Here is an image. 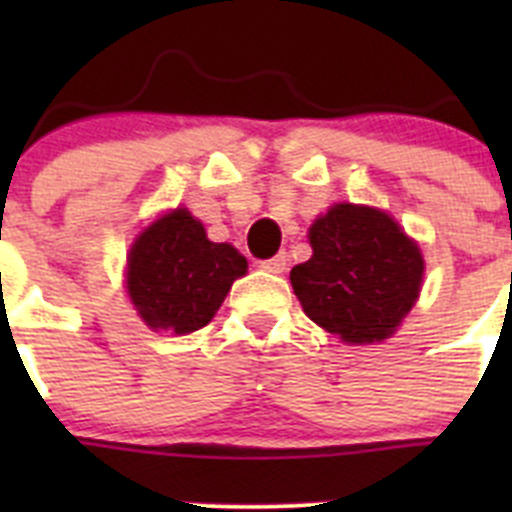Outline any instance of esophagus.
Wrapping results in <instances>:
<instances>
[{"label": "esophagus", "mask_w": 512, "mask_h": 512, "mask_svg": "<svg viewBox=\"0 0 512 512\" xmlns=\"http://www.w3.org/2000/svg\"><path fill=\"white\" fill-rule=\"evenodd\" d=\"M287 253H277V256H271V259L261 261V269L269 271V274H282L284 269H287Z\"/></svg>", "instance_id": "esophagus-1"}]
</instances>
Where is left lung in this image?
Listing matches in <instances>:
<instances>
[{
  "instance_id": "1",
  "label": "left lung",
  "mask_w": 512,
  "mask_h": 512,
  "mask_svg": "<svg viewBox=\"0 0 512 512\" xmlns=\"http://www.w3.org/2000/svg\"><path fill=\"white\" fill-rule=\"evenodd\" d=\"M312 256L289 271L307 318L346 343L384 341L415 305L423 256L387 212L336 205L310 228Z\"/></svg>"
}]
</instances>
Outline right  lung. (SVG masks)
<instances>
[{
    "instance_id": "right-lung-1",
    "label": "right lung",
    "mask_w": 512,
    "mask_h": 512,
    "mask_svg": "<svg viewBox=\"0 0 512 512\" xmlns=\"http://www.w3.org/2000/svg\"><path fill=\"white\" fill-rule=\"evenodd\" d=\"M246 269L241 253L207 241L200 220L179 207L158 217L130 248L128 295L151 328L182 336L210 323Z\"/></svg>"
}]
</instances>
